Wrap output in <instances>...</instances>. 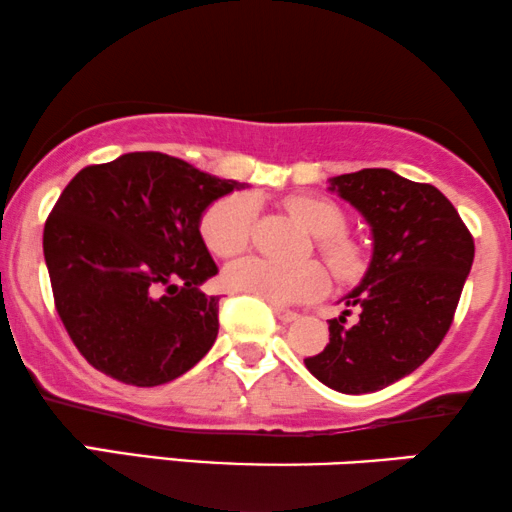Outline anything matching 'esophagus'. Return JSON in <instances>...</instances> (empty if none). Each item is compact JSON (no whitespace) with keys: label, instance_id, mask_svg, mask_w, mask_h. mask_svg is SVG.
I'll return each mask as SVG.
<instances>
[{"label":"esophagus","instance_id":"1","mask_svg":"<svg viewBox=\"0 0 512 512\" xmlns=\"http://www.w3.org/2000/svg\"><path fill=\"white\" fill-rule=\"evenodd\" d=\"M272 310H275L277 320H280L282 324H291V322H296V320H298V313H296V310L284 308V305H272Z\"/></svg>","mask_w":512,"mask_h":512}]
</instances>
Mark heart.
I'll list each match as a JSON object with an SVG mask.
<instances>
[{"label": "heart", "instance_id": "1", "mask_svg": "<svg viewBox=\"0 0 512 512\" xmlns=\"http://www.w3.org/2000/svg\"><path fill=\"white\" fill-rule=\"evenodd\" d=\"M287 209L315 235L317 251L341 282L360 280L367 258L355 240L345 235V211L324 197H289ZM256 207L249 195L218 199L202 216V237L211 254L232 258L249 247ZM225 284L242 294L275 305H296L320 298L329 289V275L320 263L284 265L268 258H244L225 270Z\"/></svg>", "mask_w": 512, "mask_h": 512}]
</instances>
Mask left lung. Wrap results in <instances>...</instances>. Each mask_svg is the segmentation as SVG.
Returning <instances> with one entry per match:
<instances>
[{"instance_id":"8db88e82","label":"left lung","mask_w":512,"mask_h":512,"mask_svg":"<svg viewBox=\"0 0 512 512\" xmlns=\"http://www.w3.org/2000/svg\"><path fill=\"white\" fill-rule=\"evenodd\" d=\"M329 190L364 216L374 237L367 275L329 320V343L305 360L310 374L345 395L383 390L421 367L442 343L475 258V242L435 185L390 169L329 178Z\"/></svg>"}]
</instances>
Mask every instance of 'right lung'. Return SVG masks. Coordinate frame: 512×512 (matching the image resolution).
Returning <instances> with one entry per match:
<instances>
[{
  "mask_svg": "<svg viewBox=\"0 0 512 512\" xmlns=\"http://www.w3.org/2000/svg\"><path fill=\"white\" fill-rule=\"evenodd\" d=\"M240 188L162 152L91 164L65 185L46 218L44 258L58 315L91 367L152 388L209 353L218 296L199 287L218 268L199 221Z\"/></svg>",
  "mask_w": 512,
  "mask_h": 512,
  "instance_id": "add662e5",
  "label": "right lung"
}]
</instances>
